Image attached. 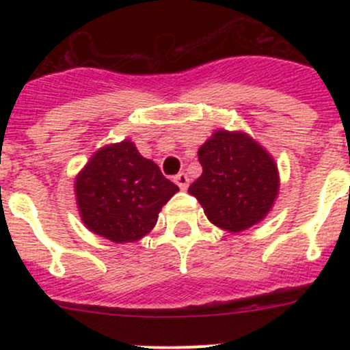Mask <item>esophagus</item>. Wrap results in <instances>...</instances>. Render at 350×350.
I'll return each instance as SVG.
<instances>
[{
    "label": "esophagus",
    "instance_id": "obj_1",
    "mask_svg": "<svg viewBox=\"0 0 350 350\" xmlns=\"http://www.w3.org/2000/svg\"><path fill=\"white\" fill-rule=\"evenodd\" d=\"M174 183H176V185H178L181 189H186V188H188V185H189L188 174H186V172H179V174L174 176Z\"/></svg>",
    "mask_w": 350,
    "mask_h": 350
}]
</instances>
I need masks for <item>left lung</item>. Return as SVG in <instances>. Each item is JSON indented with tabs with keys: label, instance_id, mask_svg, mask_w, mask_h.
<instances>
[{
	"label": "left lung",
	"instance_id": "left-lung-1",
	"mask_svg": "<svg viewBox=\"0 0 350 350\" xmlns=\"http://www.w3.org/2000/svg\"><path fill=\"white\" fill-rule=\"evenodd\" d=\"M200 178L188 193L208 220L228 232H242L266 217L276 200L280 178L271 155L245 133L220 130L198 150Z\"/></svg>",
	"mask_w": 350,
	"mask_h": 350
}]
</instances>
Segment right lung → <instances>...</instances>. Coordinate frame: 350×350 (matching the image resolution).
I'll return each instance as SVG.
<instances>
[{
	"label": "right lung",
	"mask_w": 350,
	"mask_h": 350,
	"mask_svg": "<svg viewBox=\"0 0 350 350\" xmlns=\"http://www.w3.org/2000/svg\"><path fill=\"white\" fill-rule=\"evenodd\" d=\"M179 188L130 140L103 147L76 178L81 218L111 242L139 241L152 230L161 208Z\"/></svg>",
	"instance_id": "obj_1"
}]
</instances>
